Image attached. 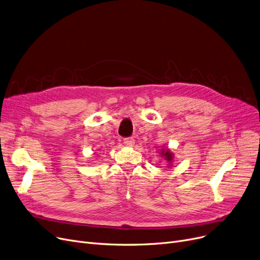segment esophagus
<instances>
[{
  "instance_id": "esophagus-1",
  "label": "esophagus",
  "mask_w": 260,
  "mask_h": 260,
  "mask_svg": "<svg viewBox=\"0 0 260 260\" xmlns=\"http://www.w3.org/2000/svg\"><path fill=\"white\" fill-rule=\"evenodd\" d=\"M124 141V144L127 145V146H133L135 144V140L133 137H127V138H124L123 139Z\"/></svg>"
}]
</instances>
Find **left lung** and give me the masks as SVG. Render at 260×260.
Segmentation results:
<instances>
[{
	"label": "left lung",
	"mask_w": 260,
	"mask_h": 260,
	"mask_svg": "<svg viewBox=\"0 0 260 260\" xmlns=\"http://www.w3.org/2000/svg\"><path fill=\"white\" fill-rule=\"evenodd\" d=\"M161 154H164V156L166 157V159L168 160V161H171L172 160V154L169 152L168 150L165 152V151H162V153Z\"/></svg>",
	"instance_id": "1"
}]
</instances>
